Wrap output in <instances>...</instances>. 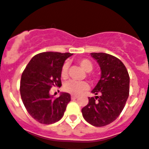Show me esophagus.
<instances>
[{"instance_id":"esophagus-1","label":"esophagus","mask_w":149,"mask_h":149,"mask_svg":"<svg viewBox=\"0 0 149 149\" xmlns=\"http://www.w3.org/2000/svg\"><path fill=\"white\" fill-rule=\"evenodd\" d=\"M72 97V100H75V99H77V96L72 95V97Z\"/></svg>"}]
</instances>
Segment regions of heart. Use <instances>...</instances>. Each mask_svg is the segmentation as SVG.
I'll use <instances>...</instances> for the list:
<instances>
[{
  "label": "heart",
  "mask_w": 149,
  "mask_h": 149,
  "mask_svg": "<svg viewBox=\"0 0 149 149\" xmlns=\"http://www.w3.org/2000/svg\"><path fill=\"white\" fill-rule=\"evenodd\" d=\"M79 65L81 66L84 71L86 72H91L93 69V64L91 61L88 59H83L79 60L78 61ZM68 63L65 62L61 70V77L65 78L68 75ZM88 89V84L85 81H69L66 82L64 85V90L65 91L68 92L71 94L74 95H78V94H81L82 92Z\"/></svg>",
  "instance_id": "heart-1"
}]
</instances>
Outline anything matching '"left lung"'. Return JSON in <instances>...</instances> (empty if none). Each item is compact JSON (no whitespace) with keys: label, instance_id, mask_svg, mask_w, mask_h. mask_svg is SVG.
<instances>
[{"label":"left lung","instance_id":"left-lung-1","mask_svg":"<svg viewBox=\"0 0 149 149\" xmlns=\"http://www.w3.org/2000/svg\"><path fill=\"white\" fill-rule=\"evenodd\" d=\"M100 68V78L82 108L83 117L92 126H107L120 116L130 93V76L123 63L115 56L103 52L91 53ZM99 95V96H97Z\"/></svg>","mask_w":149,"mask_h":149}]
</instances>
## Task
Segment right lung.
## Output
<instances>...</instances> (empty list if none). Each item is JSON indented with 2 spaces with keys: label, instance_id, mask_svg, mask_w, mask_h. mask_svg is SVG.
Returning a JSON list of instances; mask_svg holds the SVG:
<instances>
[{
  "label": "right lung",
  "instance_id": "right-lung-1",
  "mask_svg": "<svg viewBox=\"0 0 149 149\" xmlns=\"http://www.w3.org/2000/svg\"><path fill=\"white\" fill-rule=\"evenodd\" d=\"M72 53L46 52L32 58L23 71L20 95L29 114L40 123L52 124L64 115L71 95L62 92L55 98L49 94L52 87H60L61 67Z\"/></svg>",
  "mask_w": 149,
  "mask_h": 149
}]
</instances>
